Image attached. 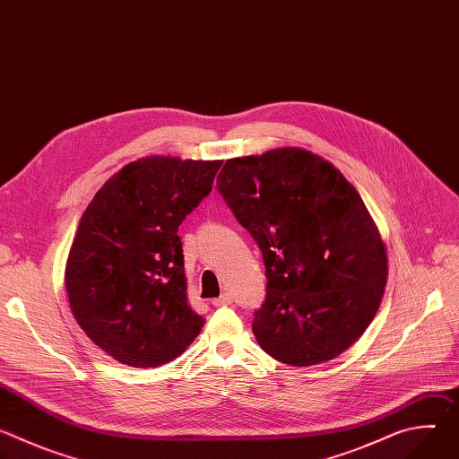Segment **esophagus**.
<instances>
[{
    "instance_id": "34e87169",
    "label": "esophagus",
    "mask_w": 459,
    "mask_h": 459,
    "mask_svg": "<svg viewBox=\"0 0 459 459\" xmlns=\"http://www.w3.org/2000/svg\"><path fill=\"white\" fill-rule=\"evenodd\" d=\"M230 303H232V296H230V294H221L220 298L212 299V305H214V307H227V305H230Z\"/></svg>"
}]
</instances>
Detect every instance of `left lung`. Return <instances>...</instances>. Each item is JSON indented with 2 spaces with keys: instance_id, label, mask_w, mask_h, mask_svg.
Returning <instances> with one entry per match:
<instances>
[{
  "instance_id": "8db88e82",
  "label": "left lung",
  "mask_w": 459,
  "mask_h": 459,
  "mask_svg": "<svg viewBox=\"0 0 459 459\" xmlns=\"http://www.w3.org/2000/svg\"><path fill=\"white\" fill-rule=\"evenodd\" d=\"M216 186L264 254L267 298L252 321L259 347L292 367L338 358L374 319L388 274L359 192L298 147L227 160Z\"/></svg>"
}]
</instances>
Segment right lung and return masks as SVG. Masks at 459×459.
I'll list each match as a JSON object with an SVG mask.
<instances>
[{"mask_svg":"<svg viewBox=\"0 0 459 459\" xmlns=\"http://www.w3.org/2000/svg\"><path fill=\"white\" fill-rule=\"evenodd\" d=\"M221 163L145 156L105 181L85 209L65 289L82 331L116 361L160 367L202 333L178 227L209 195Z\"/></svg>","mask_w":459,"mask_h":459,"instance_id":"1","label":"right lung"}]
</instances>
